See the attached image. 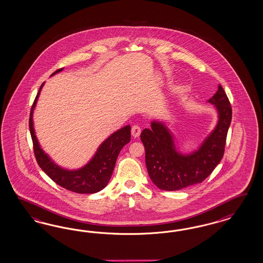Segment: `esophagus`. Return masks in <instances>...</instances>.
<instances>
[{
	"instance_id": "esophagus-1",
	"label": "esophagus",
	"mask_w": 263,
	"mask_h": 263,
	"mask_svg": "<svg viewBox=\"0 0 263 263\" xmlns=\"http://www.w3.org/2000/svg\"><path fill=\"white\" fill-rule=\"evenodd\" d=\"M131 134L134 138H138L141 134V127L139 125H133L131 129Z\"/></svg>"
}]
</instances>
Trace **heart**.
<instances>
[{"instance_id": "1", "label": "heart", "mask_w": 263, "mask_h": 263, "mask_svg": "<svg viewBox=\"0 0 263 263\" xmlns=\"http://www.w3.org/2000/svg\"><path fill=\"white\" fill-rule=\"evenodd\" d=\"M176 89H177V90H183L184 87H183V86H179V87H178V88H176Z\"/></svg>"}]
</instances>
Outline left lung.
Here are the masks:
<instances>
[{"mask_svg": "<svg viewBox=\"0 0 263 263\" xmlns=\"http://www.w3.org/2000/svg\"><path fill=\"white\" fill-rule=\"evenodd\" d=\"M207 102L215 108L218 120L214 129L192 152H180L174 133L163 120H152V128L141 133L148 175L161 190L176 191L202 182L223 158L231 125V103L221 85Z\"/></svg>", "mask_w": 263, "mask_h": 263, "instance_id": "8db88e82", "label": "left lung"}]
</instances>
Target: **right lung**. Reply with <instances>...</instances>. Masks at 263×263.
Returning a JSON list of instances; mask_svg holds the SVG:
<instances>
[{"label":"right lung","mask_w":263,"mask_h":263,"mask_svg":"<svg viewBox=\"0 0 263 263\" xmlns=\"http://www.w3.org/2000/svg\"><path fill=\"white\" fill-rule=\"evenodd\" d=\"M63 70L64 68L57 70L51 75V77ZM44 83L41 85L39 93L32 105L29 122L34 155L40 167L58 185L69 191L75 192L78 194H93L101 191L110 181L116 161L121 148L130 142V125L120 128L109 136L107 139H105L99 144L92 157L83 167L73 170L62 167L58 165L41 147L34 130L33 111L36 107Z\"/></svg>","instance_id":"obj_1"}]
</instances>
